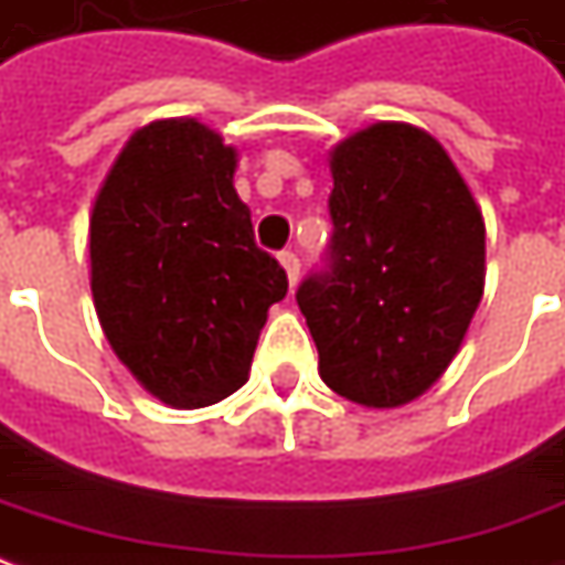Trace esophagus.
Segmentation results:
<instances>
[{
    "label": "esophagus",
    "mask_w": 565,
    "mask_h": 565,
    "mask_svg": "<svg viewBox=\"0 0 565 565\" xmlns=\"http://www.w3.org/2000/svg\"><path fill=\"white\" fill-rule=\"evenodd\" d=\"M279 264L286 267V276H289V282L295 286L298 282V274H301V260H298V255L295 252H279Z\"/></svg>",
    "instance_id": "1"
}]
</instances>
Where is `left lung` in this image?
Returning <instances> with one entry per match:
<instances>
[{
    "instance_id": "left-lung-1",
    "label": "left lung",
    "mask_w": 565,
    "mask_h": 565,
    "mask_svg": "<svg viewBox=\"0 0 565 565\" xmlns=\"http://www.w3.org/2000/svg\"><path fill=\"white\" fill-rule=\"evenodd\" d=\"M332 238L295 291L332 392L397 407L433 385L486 286V223L448 151L376 124L332 151Z\"/></svg>"
}]
</instances>
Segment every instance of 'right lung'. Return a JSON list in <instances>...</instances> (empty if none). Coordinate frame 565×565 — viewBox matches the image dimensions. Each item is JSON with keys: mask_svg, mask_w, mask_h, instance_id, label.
Segmentation results:
<instances>
[{"mask_svg": "<svg viewBox=\"0 0 565 565\" xmlns=\"http://www.w3.org/2000/svg\"><path fill=\"white\" fill-rule=\"evenodd\" d=\"M236 149L199 120L132 136L89 221L93 301L115 354L177 411L245 385L267 310L286 298L233 189Z\"/></svg>", "mask_w": 565, "mask_h": 565, "instance_id": "1", "label": "right lung"}]
</instances>
